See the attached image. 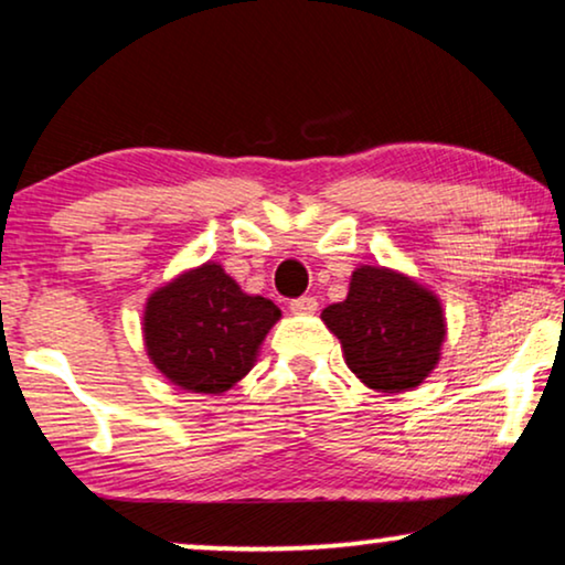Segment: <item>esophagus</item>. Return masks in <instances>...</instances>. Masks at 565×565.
<instances>
[{
    "instance_id": "34e87169",
    "label": "esophagus",
    "mask_w": 565,
    "mask_h": 565,
    "mask_svg": "<svg viewBox=\"0 0 565 565\" xmlns=\"http://www.w3.org/2000/svg\"><path fill=\"white\" fill-rule=\"evenodd\" d=\"M317 309L319 303L313 296H300L296 300H290V311L298 313V317H309V313H317Z\"/></svg>"
}]
</instances>
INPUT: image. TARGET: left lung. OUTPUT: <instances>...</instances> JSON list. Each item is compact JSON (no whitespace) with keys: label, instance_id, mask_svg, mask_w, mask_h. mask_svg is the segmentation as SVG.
Here are the masks:
<instances>
[{"label":"left lung","instance_id":"1","mask_svg":"<svg viewBox=\"0 0 565 565\" xmlns=\"http://www.w3.org/2000/svg\"><path fill=\"white\" fill-rule=\"evenodd\" d=\"M337 334L348 369L376 392L397 394L420 386L441 358L446 319L441 300L413 277L361 265L348 298L321 311Z\"/></svg>","mask_w":565,"mask_h":565}]
</instances>
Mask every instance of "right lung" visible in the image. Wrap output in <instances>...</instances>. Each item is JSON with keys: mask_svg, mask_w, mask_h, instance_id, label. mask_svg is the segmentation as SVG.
<instances>
[{"mask_svg": "<svg viewBox=\"0 0 565 565\" xmlns=\"http://www.w3.org/2000/svg\"><path fill=\"white\" fill-rule=\"evenodd\" d=\"M282 313L248 296L217 262L189 269L145 303V348L156 369L186 392L223 394L252 371Z\"/></svg>", "mask_w": 565, "mask_h": 565, "instance_id": "right-lung-1", "label": "right lung"}]
</instances>
